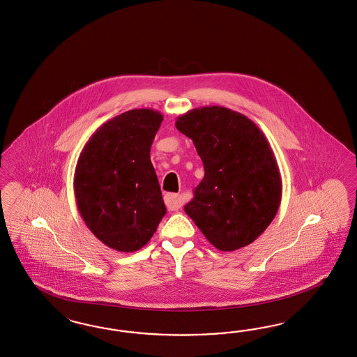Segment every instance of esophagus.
I'll list each match as a JSON object with an SVG mask.
<instances>
[{
    "label": "esophagus",
    "mask_w": 357,
    "mask_h": 357,
    "mask_svg": "<svg viewBox=\"0 0 357 357\" xmlns=\"http://www.w3.org/2000/svg\"><path fill=\"white\" fill-rule=\"evenodd\" d=\"M165 203H166L169 211H178L183 206V199L181 195L166 194L165 195Z\"/></svg>",
    "instance_id": "obj_1"
}]
</instances>
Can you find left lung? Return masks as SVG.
I'll return each mask as SVG.
<instances>
[{
	"label": "left lung",
	"mask_w": 357,
	"mask_h": 357,
	"mask_svg": "<svg viewBox=\"0 0 357 357\" xmlns=\"http://www.w3.org/2000/svg\"><path fill=\"white\" fill-rule=\"evenodd\" d=\"M175 127L194 141L204 178L184 212L221 251L252 243L280 206L282 183L270 142L248 116L221 106L194 108Z\"/></svg>",
	"instance_id": "8db88e82"
}]
</instances>
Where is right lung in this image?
<instances>
[{"instance_id": "1", "label": "right lung", "mask_w": 357, "mask_h": 357, "mask_svg": "<svg viewBox=\"0 0 357 357\" xmlns=\"http://www.w3.org/2000/svg\"><path fill=\"white\" fill-rule=\"evenodd\" d=\"M161 112L139 108L106 121L89 139L75 172L77 208L86 227L109 249L145 246L166 215L151 148Z\"/></svg>"}]
</instances>
